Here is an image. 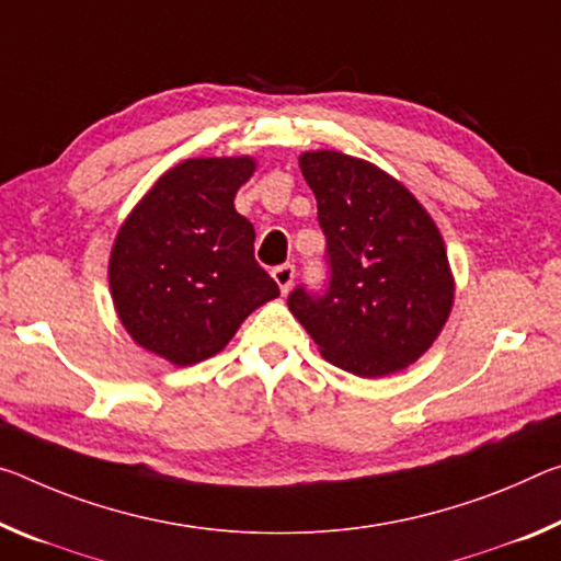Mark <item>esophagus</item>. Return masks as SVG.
<instances>
[{
  "label": "esophagus",
  "instance_id": "obj_1",
  "mask_svg": "<svg viewBox=\"0 0 561 561\" xmlns=\"http://www.w3.org/2000/svg\"><path fill=\"white\" fill-rule=\"evenodd\" d=\"M272 277H274V282H277V287L282 289V295H287V291L291 289V282H295V266L282 264L272 272Z\"/></svg>",
  "mask_w": 561,
  "mask_h": 561
}]
</instances>
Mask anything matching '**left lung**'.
Masks as SVG:
<instances>
[{
    "mask_svg": "<svg viewBox=\"0 0 561 561\" xmlns=\"http://www.w3.org/2000/svg\"><path fill=\"white\" fill-rule=\"evenodd\" d=\"M327 234L324 297L287 299L327 362L364 379L407 369L442 334L455 274L437 221L407 186L367 159L312 149L299 157Z\"/></svg>",
    "mask_w": 561,
    "mask_h": 561,
    "instance_id": "left-lung-1",
    "label": "left lung"
}]
</instances>
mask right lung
Segmentation results:
<instances>
[{"mask_svg": "<svg viewBox=\"0 0 561 561\" xmlns=\"http://www.w3.org/2000/svg\"><path fill=\"white\" fill-rule=\"evenodd\" d=\"M256 159L192 157L149 186L110 252V295L141 350L174 367L215 357L279 287L254 260L234 197Z\"/></svg>", "mask_w": 561, "mask_h": 561, "instance_id": "1", "label": "right lung"}]
</instances>
